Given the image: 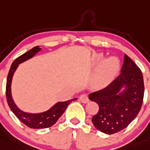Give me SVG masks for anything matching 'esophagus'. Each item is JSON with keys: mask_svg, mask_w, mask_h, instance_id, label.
I'll return each mask as SVG.
<instances>
[{"mask_svg": "<svg viewBox=\"0 0 150 150\" xmlns=\"http://www.w3.org/2000/svg\"><path fill=\"white\" fill-rule=\"evenodd\" d=\"M79 99H80V100L83 103H87L89 102V98H88V96L87 94L81 95Z\"/></svg>", "mask_w": 150, "mask_h": 150, "instance_id": "1", "label": "esophagus"}]
</instances>
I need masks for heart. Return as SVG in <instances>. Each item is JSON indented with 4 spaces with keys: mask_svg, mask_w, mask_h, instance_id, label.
I'll list each match as a JSON object with an SVG mask.
<instances>
[{
    "mask_svg": "<svg viewBox=\"0 0 150 150\" xmlns=\"http://www.w3.org/2000/svg\"><path fill=\"white\" fill-rule=\"evenodd\" d=\"M102 59L101 56L97 57V59ZM119 68V60L115 57H110L103 61L97 73V78L101 81L106 82L114 76Z\"/></svg>",
    "mask_w": 150,
    "mask_h": 150,
    "instance_id": "obj_1",
    "label": "heart"
}]
</instances>
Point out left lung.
Here are the masks:
<instances>
[{
    "instance_id": "obj_1",
    "label": "left lung",
    "mask_w": 150,
    "mask_h": 150,
    "mask_svg": "<svg viewBox=\"0 0 150 150\" xmlns=\"http://www.w3.org/2000/svg\"><path fill=\"white\" fill-rule=\"evenodd\" d=\"M123 86L126 89L119 93ZM144 95L143 74L125 54L121 73L106 87L89 95L99 106L98 112L92 118L95 127L107 134L125 129L140 112Z\"/></svg>"
}]
</instances>
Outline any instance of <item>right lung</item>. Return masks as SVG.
I'll list each match as a JSON object with an SVG mask.
<instances>
[{
  "label": "right lung",
  "mask_w": 150,
  "mask_h": 150,
  "mask_svg": "<svg viewBox=\"0 0 150 150\" xmlns=\"http://www.w3.org/2000/svg\"><path fill=\"white\" fill-rule=\"evenodd\" d=\"M41 50L38 47H35L30 50H28L26 53H23V55L17 57L14 60L11 66H10V71L7 75V79H6V101L10 106V109L12 110L16 116L19 118L21 122L24 125H25L28 127L31 128H47L50 127L57 122V121L59 118V117L64 112L66 109L67 108L68 105L73 100L76 99H72V100H68L66 102H59L57 103L56 105L53 106L48 111L44 112L42 113H38V114H30V113L24 112L21 111L20 109L16 106L11 97V93H10V84H11V80L13 75L14 71L16 69L19 63L27 60V59L32 58L38 51Z\"/></svg>",
  "instance_id": "obj_1"
}]
</instances>
